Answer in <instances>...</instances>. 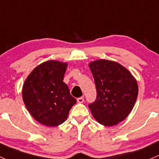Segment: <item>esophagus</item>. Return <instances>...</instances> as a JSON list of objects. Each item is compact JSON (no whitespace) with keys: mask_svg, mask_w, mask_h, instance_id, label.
I'll return each mask as SVG.
<instances>
[{"mask_svg":"<svg viewBox=\"0 0 159 159\" xmlns=\"http://www.w3.org/2000/svg\"><path fill=\"white\" fill-rule=\"evenodd\" d=\"M77 102H79V103H82V102H84V99H83V97H80V98H77Z\"/></svg>","mask_w":159,"mask_h":159,"instance_id":"esophagus-1","label":"esophagus"}]
</instances>
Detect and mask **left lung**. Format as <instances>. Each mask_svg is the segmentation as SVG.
I'll return each mask as SVG.
<instances>
[{
	"mask_svg": "<svg viewBox=\"0 0 159 159\" xmlns=\"http://www.w3.org/2000/svg\"><path fill=\"white\" fill-rule=\"evenodd\" d=\"M89 66L97 92L96 101L89 105L92 114L101 125H117L135 106L139 93L136 80L126 68L112 60H95Z\"/></svg>",
	"mask_w": 159,
	"mask_h": 159,
	"instance_id": "obj_1",
	"label": "left lung"
}]
</instances>
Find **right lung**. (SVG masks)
I'll use <instances>...</instances> for the list:
<instances>
[{
  "mask_svg": "<svg viewBox=\"0 0 159 159\" xmlns=\"http://www.w3.org/2000/svg\"><path fill=\"white\" fill-rule=\"evenodd\" d=\"M67 63L43 62L33 70L24 81L22 97L30 114L39 123L53 127L66 120L76 102L63 82Z\"/></svg>",
  "mask_w": 159,
  "mask_h": 159,
  "instance_id": "obj_1",
  "label": "right lung"
}]
</instances>
